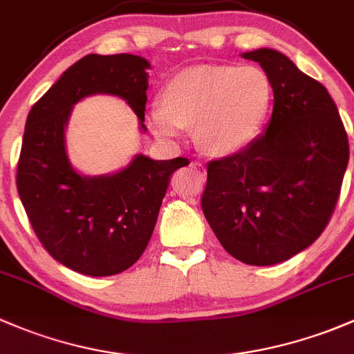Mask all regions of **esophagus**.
<instances>
[{
	"label": "esophagus",
	"mask_w": 354,
	"mask_h": 354,
	"mask_svg": "<svg viewBox=\"0 0 354 354\" xmlns=\"http://www.w3.org/2000/svg\"><path fill=\"white\" fill-rule=\"evenodd\" d=\"M191 167L199 174V176H204V174H206V167H204L201 162H192Z\"/></svg>",
	"instance_id": "1"
}]
</instances>
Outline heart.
I'll return each mask as SVG.
<instances>
[{
  "instance_id": "b5f03b06",
  "label": "heart",
  "mask_w": 354,
  "mask_h": 354,
  "mask_svg": "<svg viewBox=\"0 0 354 354\" xmlns=\"http://www.w3.org/2000/svg\"><path fill=\"white\" fill-rule=\"evenodd\" d=\"M163 107L150 112L156 134L176 138L194 126V140L211 156L245 150L261 133L272 105L268 75L254 64H206L180 71L162 93Z\"/></svg>"
}]
</instances>
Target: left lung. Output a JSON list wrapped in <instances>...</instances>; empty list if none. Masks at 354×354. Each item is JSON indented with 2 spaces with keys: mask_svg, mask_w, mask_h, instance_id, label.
<instances>
[{
  "mask_svg": "<svg viewBox=\"0 0 354 354\" xmlns=\"http://www.w3.org/2000/svg\"><path fill=\"white\" fill-rule=\"evenodd\" d=\"M242 57L271 82V121L245 150L207 163L201 206L230 256L272 266L326 230L348 167V134L326 86L285 54L257 49Z\"/></svg>",
  "mask_w": 354,
  "mask_h": 354,
  "instance_id": "1",
  "label": "left lung"
}]
</instances>
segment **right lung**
I'll list each match as a JSON object with an SVG mask.
<instances>
[{"label": "right lung", "mask_w": 354, "mask_h": 354, "mask_svg": "<svg viewBox=\"0 0 354 354\" xmlns=\"http://www.w3.org/2000/svg\"><path fill=\"white\" fill-rule=\"evenodd\" d=\"M150 63L133 54L76 61L28 112L17 189L44 249L86 276L126 271L147 249L170 176L187 158H136L114 176H80L69 163L64 126L73 105L93 93L124 98L145 127Z\"/></svg>", "instance_id": "obj_1"}]
</instances>
